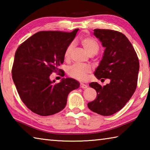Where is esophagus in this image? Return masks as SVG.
<instances>
[{
  "label": "esophagus",
  "instance_id": "1",
  "mask_svg": "<svg viewBox=\"0 0 150 150\" xmlns=\"http://www.w3.org/2000/svg\"><path fill=\"white\" fill-rule=\"evenodd\" d=\"M88 85L87 84H84V83H81L80 84V87L82 88H87Z\"/></svg>",
  "mask_w": 150,
  "mask_h": 150
}]
</instances>
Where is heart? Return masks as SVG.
Listing matches in <instances>:
<instances>
[{"mask_svg":"<svg viewBox=\"0 0 150 150\" xmlns=\"http://www.w3.org/2000/svg\"><path fill=\"white\" fill-rule=\"evenodd\" d=\"M79 40L81 44H82L88 55L93 54H96L98 52V50H99V45L95 40L88 37H82ZM73 47V44L71 43L66 48L64 53L65 59L68 60L69 59ZM91 69L88 65L76 63V64L73 65L69 67L67 73L70 77L76 79L77 80L83 81L85 79L87 74L91 72Z\"/></svg>","mask_w":150,"mask_h":150,"instance_id":"1","label":"heart"}]
</instances>
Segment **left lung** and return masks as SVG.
<instances>
[{
	"label": "left lung",
	"instance_id": "8db88e82",
	"mask_svg": "<svg viewBox=\"0 0 150 150\" xmlns=\"http://www.w3.org/2000/svg\"><path fill=\"white\" fill-rule=\"evenodd\" d=\"M94 35L105 48L95 75L98 79H109L110 82L103 87L96 82L90 83L97 95L87 106L98 115L110 116L121 110L135 92L139 60L130 42L121 32L95 29Z\"/></svg>",
	"mask_w": 150,
	"mask_h": 150
}]
</instances>
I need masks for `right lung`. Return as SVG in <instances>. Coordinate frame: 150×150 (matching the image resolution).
I'll return each mask as SVG.
<instances>
[{
  "label": "right lung",
  "instance_id": "right-lung-1",
  "mask_svg": "<svg viewBox=\"0 0 150 150\" xmlns=\"http://www.w3.org/2000/svg\"><path fill=\"white\" fill-rule=\"evenodd\" d=\"M79 29L73 32L35 33L18 47L12 69V79L25 105L37 115L50 116L62 110L71 91L79 87L72 78L59 83L51 81L53 72L60 71L64 53Z\"/></svg>",
  "mask_w": 150,
  "mask_h": 150
}]
</instances>
